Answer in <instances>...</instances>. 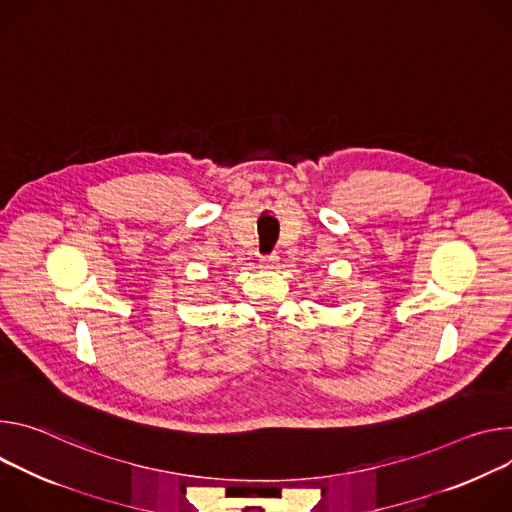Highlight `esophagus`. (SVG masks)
<instances>
[{"instance_id": "esophagus-1", "label": "esophagus", "mask_w": 512, "mask_h": 512, "mask_svg": "<svg viewBox=\"0 0 512 512\" xmlns=\"http://www.w3.org/2000/svg\"><path fill=\"white\" fill-rule=\"evenodd\" d=\"M278 266V256L276 254H268V256H262L260 258V268H266V270H272Z\"/></svg>"}]
</instances>
